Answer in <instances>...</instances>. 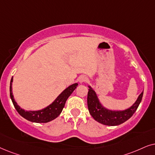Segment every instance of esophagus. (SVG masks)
<instances>
[{
    "label": "esophagus",
    "instance_id": "obj_1",
    "mask_svg": "<svg viewBox=\"0 0 155 155\" xmlns=\"http://www.w3.org/2000/svg\"><path fill=\"white\" fill-rule=\"evenodd\" d=\"M87 77L85 76H81L79 77V81L80 83H84V82H86L87 81Z\"/></svg>",
    "mask_w": 155,
    "mask_h": 155
}]
</instances>
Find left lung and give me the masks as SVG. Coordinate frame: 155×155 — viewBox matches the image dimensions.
<instances>
[{
	"label": "left lung",
	"instance_id": "obj_1",
	"mask_svg": "<svg viewBox=\"0 0 155 155\" xmlns=\"http://www.w3.org/2000/svg\"><path fill=\"white\" fill-rule=\"evenodd\" d=\"M87 104L90 114L95 120L105 125L115 126L123 123L130 118L141 102L143 91L139 95L136 101L130 108L122 110H113L103 106L98 95L91 86H88Z\"/></svg>",
	"mask_w": 155,
	"mask_h": 155
}]
</instances>
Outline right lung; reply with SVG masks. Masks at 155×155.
<instances>
[{
	"instance_id": "1",
	"label": "right lung",
	"mask_w": 155,
	"mask_h": 155,
	"mask_svg": "<svg viewBox=\"0 0 155 155\" xmlns=\"http://www.w3.org/2000/svg\"><path fill=\"white\" fill-rule=\"evenodd\" d=\"M13 81V77H12L10 84V96L14 107L22 117H23L24 118L30 121V122L37 123H48L49 121L57 118L62 111L67 98H69L70 95L72 94V92L75 90L76 86H78V84L75 83L68 86L57 97L56 99L51 104H49V106L44 108L41 109V110H25V109L22 108L19 105H18L17 102L15 101V98H14L13 91H12V90H13V87H12Z\"/></svg>"
}]
</instances>
